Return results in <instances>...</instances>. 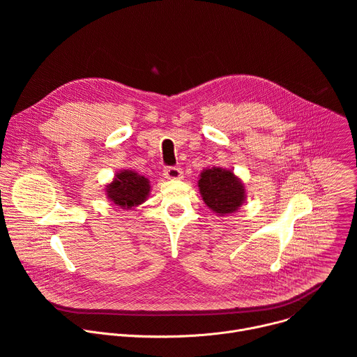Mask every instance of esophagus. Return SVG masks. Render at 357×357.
Here are the masks:
<instances>
[{
  "mask_svg": "<svg viewBox=\"0 0 357 357\" xmlns=\"http://www.w3.org/2000/svg\"><path fill=\"white\" fill-rule=\"evenodd\" d=\"M164 176L167 179H181L183 176V172L179 167H165Z\"/></svg>",
  "mask_w": 357,
  "mask_h": 357,
  "instance_id": "1",
  "label": "esophagus"
}]
</instances>
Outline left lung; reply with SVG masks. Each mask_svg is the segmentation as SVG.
<instances>
[{
    "label": "left lung",
    "mask_w": 357,
    "mask_h": 357,
    "mask_svg": "<svg viewBox=\"0 0 357 357\" xmlns=\"http://www.w3.org/2000/svg\"><path fill=\"white\" fill-rule=\"evenodd\" d=\"M200 195L216 213H233L244 200V188L231 171L212 168L203 171L199 179Z\"/></svg>",
    "instance_id": "8db88e82"
}]
</instances>
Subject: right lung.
Listing matches in <instances>:
<instances>
[{"label":"right lung","mask_w":357,"mask_h":357,"mask_svg":"<svg viewBox=\"0 0 357 357\" xmlns=\"http://www.w3.org/2000/svg\"><path fill=\"white\" fill-rule=\"evenodd\" d=\"M116 181L107 186V196L117 206L130 209L142 203L149 193L148 179L131 171L116 175Z\"/></svg>","instance_id":"right-lung-1"}]
</instances>
